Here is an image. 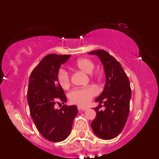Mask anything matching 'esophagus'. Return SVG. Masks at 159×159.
I'll use <instances>...</instances> for the list:
<instances>
[{
    "label": "esophagus",
    "instance_id": "34e87169",
    "mask_svg": "<svg viewBox=\"0 0 159 159\" xmlns=\"http://www.w3.org/2000/svg\"><path fill=\"white\" fill-rule=\"evenodd\" d=\"M78 111H86V110H87V107H81V106H78Z\"/></svg>",
    "mask_w": 159,
    "mask_h": 159
}]
</instances>
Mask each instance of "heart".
<instances>
[{"instance_id": "1", "label": "heart", "mask_w": 159, "mask_h": 159, "mask_svg": "<svg viewBox=\"0 0 159 159\" xmlns=\"http://www.w3.org/2000/svg\"><path fill=\"white\" fill-rule=\"evenodd\" d=\"M74 67L86 74H91L94 69V64L87 58H80L74 63ZM57 81L63 89L68 88L70 79L68 72L64 69H61L57 74ZM96 90L94 87H87L84 88L74 89L69 94V98L73 104L86 105L90 102L91 98L96 96Z\"/></svg>"}]
</instances>
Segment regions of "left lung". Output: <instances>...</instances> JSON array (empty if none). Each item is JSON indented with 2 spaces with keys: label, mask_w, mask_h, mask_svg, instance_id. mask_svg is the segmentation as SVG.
Returning <instances> with one entry per match:
<instances>
[{
  "label": "left lung",
  "mask_w": 159,
  "mask_h": 159,
  "mask_svg": "<svg viewBox=\"0 0 159 159\" xmlns=\"http://www.w3.org/2000/svg\"><path fill=\"white\" fill-rule=\"evenodd\" d=\"M88 54L98 57L105 74L104 90L95 99L96 102L103 103L105 109L98 111V107H95L96 116L91 123V128L98 138L111 140L119 135L127 121L132 96L130 83L120 63L105 50Z\"/></svg>",
  "instance_id": "1"
}]
</instances>
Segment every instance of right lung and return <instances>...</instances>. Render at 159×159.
<instances>
[{"label":"right lung","mask_w":159,"mask_h":159,"mask_svg":"<svg viewBox=\"0 0 159 159\" xmlns=\"http://www.w3.org/2000/svg\"><path fill=\"white\" fill-rule=\"evenodd\" d=\"M71 55L48 54L32 71L27 89V102L31 117L39 132L52 142L65 140L72 131L78 114L76 105H63L56 109L57 101L66 102L64 91L57 81L61 65Z\"/></svg>","instance_id":"1"}]
</instances>
